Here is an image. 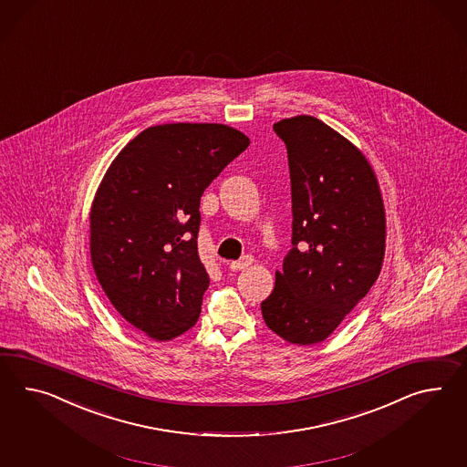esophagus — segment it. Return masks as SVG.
Masks as SVG:
<instances>
[{
    "mask_svg": "<svg viewBox=\"0 0 467 467\" xmlns=\"http://www.w3.org/2000/svg\"><path fill=\"white\" fill-rule=\"evenodd\" d=\"M251 263H253V256L246 254V256H243V258L238 260V262L229 263V268H231L233 272H239V270H244V268H248Z\"/></svg>",
    "mask_w": 467,
    "mask_h": 467,
    "instance_id": "esophagus-1",
    "label": "esophagus"
}]
</instances>
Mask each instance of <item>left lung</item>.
Returning <instances> with one entry per match:
<instances>
[{
  "label": "left lung",
  "mask_w": 467,
  "mask_h": 467,
  "mask_svg": "<svg viewBox=\"0 0 467 467\" xmlns=\"http://www.w3.org/2000/svg\"><path fill=\"white\" fill-rule=\"evenodd\" d=\"M288 155L292 248L262 302L266 326L292 344L324 341L363 298L385 256V209L363 153L314 116L274 125Z\"/></svg>",
  "instance_id": "8db88e82"
}]
</instances>
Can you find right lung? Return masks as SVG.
Here are the masks:
<instances>
[{"instance_id":"add662e5","label":"right lung","mask_w":467,"mask_h":467,"mask_svg":"<svg viewBox=\"0 0 467 467\" xmlns=\"http://www.w3.org/2000/svg\"><path fill=\"white\" fill-rule=\"evenodd\" d=\"M216 123L151 126L118 153L91 207L92 266L114 308L157 341L197 322L209 275L197 253L201 197L248 149Z\"/></svg>"}]
</instances>
